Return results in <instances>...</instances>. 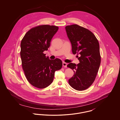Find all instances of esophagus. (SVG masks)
<instances>
[{"instance_id": "1", "label": "esophagus", "mask_w": 120, "mask_h": 120, "mask_svg": "<svg viewBox=\"0 0 120 120\" xmlns=\"http://www.w3.org/2000/svg\"><path fill=\"white\" fill-rule=\"evenodd\" d=\"M63 67L67 68V63H65V62H63Z\"/></svg>"}]
</instances>
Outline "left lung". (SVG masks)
<instances>
[{
  "instance_id": "obj_1",
  "label": "left lung",
  "mask_w": 120,
  "mask_h": 120,
  "mask_svg": "<svg viewBox=\"0 0 120 120\" xmlns=\"http://www.w3.org/2000/svg\"><path fill=\"white\" fill-rule=\"evenodd\" d=\"M65 29L72 53L80 55V57L78 56L79 63H70L67 66L74 72L69 80V84L75 90H84L93 83L100 67L99 43L91 31L78 25L67 26Z\"/></svg>"
}]
</instances>
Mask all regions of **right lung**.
Segmentation results:
<instances>
[{
  "label": "right lung",
  "mask_w": 120,
  "mask_h": 120,
  "mask_svg": "<svg viewBox=\"0 0 120 120\" xmlns=\"http://www.w3.org/2000/svg\"><path fill=\"white\" fill-rule=\"evenodd\" d=\"M58 27L48 25L31 29L21 43L20 55L24 73L29 82L34 87L44 89L53 81L55 71L62 68L61 60H50L43 52L50 45L52 39Z\"/></svg>",
  "instance_id": "right-lung-1"
}]
</instances>
